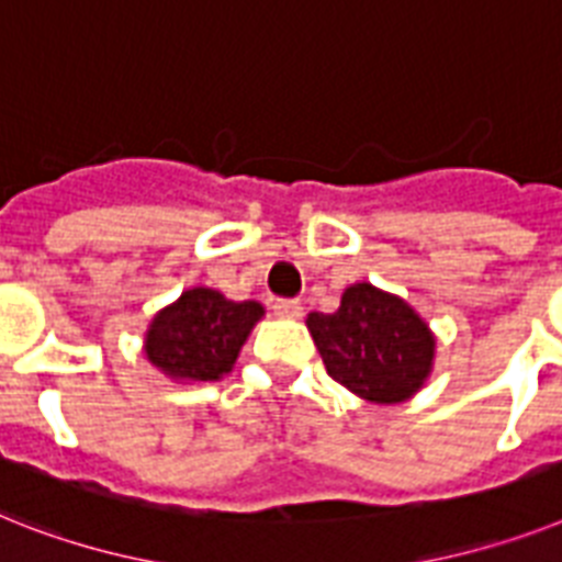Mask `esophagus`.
Segmentation results:
<instances>
[{
  "label": "esophagus",
  "mask_w": 562,
  "mask_h": 562,
  "mask_svg": "<svg viewBox=\"0 0 562 562\" xmlns=\"http://www.w3.org/2000/svg\"><path fill=\"white\" fill-rule=\"evenodd\" d=\"M273 314L282 317V321H300L303 317V305L296 303V300H277L273 303Z\"/></svg>",
  "instance_id": "esophagus-1"
}]
</instances>
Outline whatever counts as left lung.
Returning a JSON list of instances; mask_svg holds the SVG:
<instances>
[{
	"label": "left lung",
	"mask_w": 562,
	"mask_h": 562,
	"mask_svg": "<svg viewBox=\"0 0 562 562\" xmlns=\"http://www.w3.org/2000/svg\"><path fill=\"white\" fill-rule=\"evenodd\" d=\"M326 372L369 404H404L427 384L436 363V335L398 294L355 282L335 314L305 317Z\"/></svg>",
	"instance_id": "8db88e82"
}]
</instances>
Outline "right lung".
<instances>
[{"mask_svg": "<svg viewBox=\"0 0 562 562\" xmlns=\"http://www.w3.org/2000/svg\"><path fill=\"white\" fill-rule=\"evenodd\" d=\"M266 308L257 300H227L222 291L195 285L164 305L149 321L144 355L176 384H213L234 369Z\"/></svg>", "mask_w": 562, "mask_h": 562, "instance_id": "obj_1", "label": "right lung"}]
</instances>
